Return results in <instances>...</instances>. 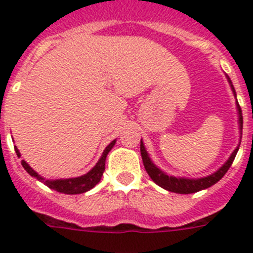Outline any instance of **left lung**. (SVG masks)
Masks as SVG:
<instances>
[{
	"mask_svg": "<svg viewBox=\"0 0 253 253\" xmlns=\"http://www.w3.org/2000/svg\"><path fill=\"white\" fill-rule=\"evenodd\" d=\"M227 80L229 82V86H231L232 91H233L234 97L236 96V90H234L233 84H232L231 78L227 76ZM237 100V99H236ZM237 106V113H238V126H240V139H242V129H243V118H242V110H241V106L238 104V101H236ZM241 144V140H240ZM240 144L237 146V148L232 152V154L229 156L227 161L222 165L220 169H216L214 173L211 175H208L205 177H199V178H189V177H176V176H169L166 172H163L160 167H157L153 163V161L149 157L148 152H147L146 147H144V143L140 139V154H142L143 165H144V169L148 172L149 177L158 185L162 189L167 190V191H171V193L176 194H193L196 191H200V190L208 189V187L213 186L214 184H216L223 176L227 173V171L229 169V167L232 166L234 158H236V154L240 149Z\"/></svg>",
	"mask_w": 253,
	"mask_h": 253,
	"instance_id": "obj_1",
	"label": "left lung"
}]
</instances>
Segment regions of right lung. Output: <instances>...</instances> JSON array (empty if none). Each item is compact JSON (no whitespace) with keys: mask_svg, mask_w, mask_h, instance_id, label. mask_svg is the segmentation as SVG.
Listing matches in <instances>:
<instances>
[{"mask_svg":"<svg viewBox=\"0 0 253 253\" xmlns=\"http://www.w3.org/2000/svg\"><path fill=\"white\" fill-rule=\"evenodd\" d=\"M115 143H116V139H114L113 142H111L110 144L104 149L101 157H100V160L97 161V163H96L95 166H93L90 171L87 172V173H84V175L82 176H78V177L46 180V178H44L43 176H40L37 171H34V169H31L28 163H26L25 160L21 161V165L22 167L26 169V172H28L29 175L35 177L37 180L42 181V182H44V185H46V186L50 187V189L55 190V191H58V193L68 194V195L82 194L88 191V190H91L92 187H95L96 185L100 182V180H101L102 177V173H104L105 171V161H106L107 154H109V152L111 151V148L115 146ZM15 151H16L17 157H21L20 151L16 148V146H15Z\"/></svg>","mask_w":253,"mask_h":253,"instance_id":"1","label":"right lung"}]
</instances>
